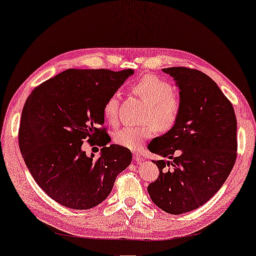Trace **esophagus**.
I'll list each match as a JSON object with an SVG mask.
<instances>
[{
  "label": "esophagus",
  "instance_id": "esophagus-1",
  "mask_svg": "<svg viewBox=\"0 0 256 256\" xmlns=\"http://www.w3.org/2000/svg\"><path fill=\"white\" fill-rule=\"evenodd\" d=\"M132 156H134V158H135V161H136L137 163H140V162H142V161H144V158H143V156H142L140 153L134 152V153H132Z\"/></svg>",
  "mask_w": 256,
  "mask_h": 256
}]
</instances>
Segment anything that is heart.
<instances>
[{
    "instance_id": "obj_1",
    "label": "heart",
    "mask_w": 256,
    "mask_h": 256,
    "mask_svg": "<svg viewBox=\"0 0 256 256\" xmlns=\"http://www.w3.org/2000/svg\"><path fill=\"white\" fill-rule=\"evenodd\" d=\"M134 95L148 104L144 112V126H126L116 132L114 142L129 150H140L146 140L156 135V129L166 132L172 129L182 112V100L174 93L172 85L156 74H145L132 85ZM120 94L113 93L108 96L103 106V113L108 124H119Z\"/></svg>"
}]
</instances>
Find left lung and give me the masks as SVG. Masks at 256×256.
<instances>
[{"label":"left lung","instance_id":"1","mask_svg":"<svg viewBox=\"0 0 256 256\" xmlns=\"http://www.w3.org/2000/svg\"><path fill=\"white\" fill-rule=\"evenodd\" d=\"M163 72L179 87L182 112L174 127L148 144L170 161H153L158 177L148 192L156 206L182 214L202 206L220 190L237 158V120L230 100L204 72L172 66Z\"/></svg>","mask_w":256,"mask_h":256}]
</instances>
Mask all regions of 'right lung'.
I'll use <instances>...</instances> for the list:
<instances>
[{"instance_id":"right-lung-1","label":"right lung","mask_w":256,"mask_h":256,"mask_svg":"<svg viewBox=\"0 0 256 256\" xmlns=\"http://www.w3.org/2000/svg\"><path fill=\"white\" fill-rule=\"evenodd\" d=\"M132 69H68L35 87L24 103L19 148L29 172L50 198L66 208L87 210L102 203L132 152L110 143L103 106ZM84 141L102 146L87 157Z\"/></svg>"}]
</instances>
